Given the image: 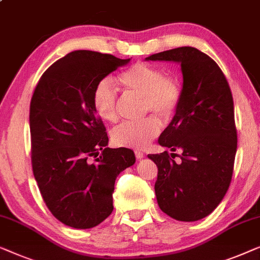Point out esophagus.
<instances>
[{
  "label": "esophagus",
  "instance_id": "obj_1",
  "mask_svg": "<svg viewBox=\"0 0 260 260\" xmlns=\"http://www.w3.org/2000/svg\"><path fill=\"white\" fill-rule=\"evenodd\" d=\"M134 153H135V156H137L138 160H140V159H142V158H144V156H145L144 153H142L141 151H138V149H137V151H135Z\"/></svg>",
  "mask_w": 260,
  "mask_h": 260
}]
</instances>
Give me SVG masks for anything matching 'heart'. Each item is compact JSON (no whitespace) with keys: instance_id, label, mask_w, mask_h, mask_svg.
Masks as SVG:
<instances>
[{"instance_id":"obj_1","label":"heart","mask_w":260,"mask_h":260,"mask_svg":"<svg viewBox=\"0 0 260 260\" xmlns=\"http://www.w3.org/2000/svg\"><path fill=\"white\" fill-rule=\"evenodd\" d=\"M118 81L123 92L132 96L142 98V113H153L167 121L177 112L181 102L182 89L174 76L155 66L139 62L119 75ZM119 98L108 79L101 80L93 93L95 114L105 122L118 120ZM160 126L155 119L147 118L140 122H123L112 131L111 138L116 146L144 148L159 134Z\"/></svg>"}]
</instances>
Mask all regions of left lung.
<instances>
[{"instance_id":"left-lung-1","label":"left lung","mask_w":260,"mask_h":260,"mask_svg":"<svg viewBox=\"0 0 260 260\" xmlns=\"http://www.w3.org/2000/svg\"><path fill=\"white\" fill-rule=\"evenodd\" d=\"M146 60L180 63L181 102L158 142L172 152L180 149L181 162L167 151L148 158L158 167L154 189L161 211L175 220L197 221L214 211L231 184L237 152L231 89L219 66L193 47Z\"/></svg>"}]
</instances>
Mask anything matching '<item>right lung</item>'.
<instances>
[{"mask_svg": "<svg viewBox=\"0 0 260 260\" xmlns=\"http://www.w3.org/2000/svg\"><path fill=\"white\" fill-rule=\"evenodd\" d=\"M129 61L75 50L43 73L32 94V172L47 207L71 228L92 229L112 213L115 179L135 162L132 149L107 147L93 108L98 83Z\"/></svg>", "mask_w": 260, "mask_h": 260, "instance_id": "add662e5", "label": "right lung"}]
</instances>
